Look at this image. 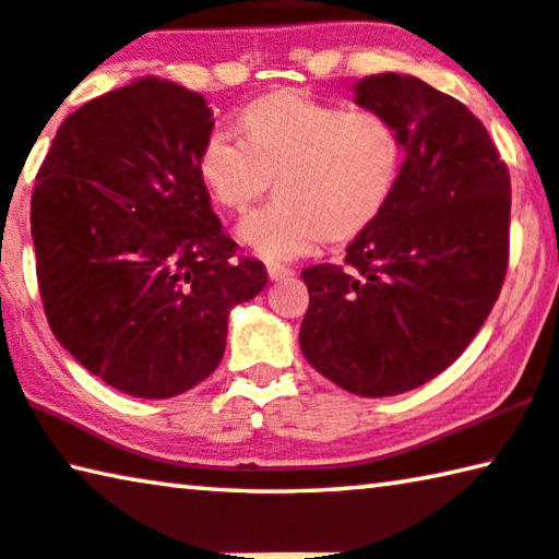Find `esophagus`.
Masks as SVG:
<instances>
[{
	"mask_svg": "<svg viewBox=\"0 0 559 559\" xmlns=\"http://www.w3.org/2000/svg\"><path fill=\"white\" fill-rule=\"evenodd\" d=\"M267 274H270V280H285V277H289L292 270L285 267V264L270 262V264H267Z\"/></svg>",
	"mask_w": 559,
	"mask_h": 559,
	"instance_id": "esophagus-1",
	"label": "esophagus"
}]
</instances>
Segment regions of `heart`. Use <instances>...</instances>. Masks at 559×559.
Returning a JSON list of instances; mask_svg holds the SVG:
<instances>
[{"label": "heart", "mask_w": 559, "mask_h": 559, "mask_svg": "<svg viewBox=\"0 0 559 559\" xmlns=\"http://www.w3.org/2000/svg\"><path fill=\"white\" fill-rule=\"evenodd\" d=\"M242 142L212 132L197 177L217 207L242 214L270 190L237 235L264 260H292L324 242H349L382 217L397 192L405 147L390 117L282 90L237 117Z\"/></svg>", "instance_id": "1"}]
</instances>
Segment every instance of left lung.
Masks as SVG:
<instances>
[{"label": "left lung", "mask_w": 559, "mask_h": 559, "mask_svg": "<svg viewBox=\"0 0 559 559\" xmlns=\"http://www.w3.org/2000/svg\"><path fill=\"white\" fill-rule=\"evenodd\" d=\"M355 102L392 119L405 165L345 267L302 272L299 347L342 390L390 397L448 369L487 320L508 272L510 171L485 124L417 76H365Z\"/></svg>", "instance_id": "1"}]
</instances>
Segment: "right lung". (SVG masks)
Listing matches in <instances>:
<instances>
[{"mask_svg": "<svg viewBox=\"0 0 559 559\" xmlns=\"http://www.w3.org/2000/svg\"><path fill=\"white\" fill-rule=\"evenodd\" d=\"M212 127L202 94L140 76L64 119L34 185L49 328L132 397L167 400L207 380L231 307L267 285L262 262L235 254L197 177Z\"/></svg>", "mask_w": 559, "mask_h": 559, "instance_id": "right-lung-1", "label": "right lung"}]
</instances>
